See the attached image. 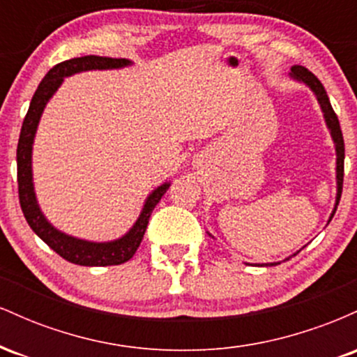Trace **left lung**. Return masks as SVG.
<instances>
[{"instance_id":"1","label":"left lung","mask_w":357,"mask_h":357,"mask_svg":"<svg viewBox=\"0 0 357 357\" xmlns=\"http://www.w3.org/2000/svg\"><path fill=\"white\" fill-rule=\"evenodd\" d=\"M290 79L298 82V84H304L305 87H309L310 90H312L315 99H317L319 105H321V110L324 114V121H326V126H327V129H329L331 137H333V141H334V147H335V184H337V186H335L334 210L329 216V221H331V220H333L335 210H337V204H339V199H341V192H342L344 139H342V132H341V126H339V119H337V116H335L333 105H331V100H329V97H327L326 89H324L321 80H319L312 72H309L305 67H302V65H294V67L290 68ZM329 221H327V223H329ZM208 235L211 236V233H208ZM294 255H296V253H294ZM294 255L287 257L285 260H289V258H292ZM278 264H280V261H273V264H265V265H270V267H273V265H278Z\"/></svg>"}]
</instances>
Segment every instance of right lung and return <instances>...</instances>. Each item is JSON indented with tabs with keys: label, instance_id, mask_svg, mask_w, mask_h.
<instances>
[{
	"label": "right lung",
	"instance_id": "add662e5",
	"mask_svg": "<svg viewBox=\"0 0 357 357\" xmlns=\"http://www.w3.org/2000/svg\"><path fill=\"white\" fill-rule=\"evenodd\" d=\"M130 65H132V61L127 59H110V56L97 55L79 56V59H72L55 65L45 75V79L40 82L33 99L30 102V107H28L26 117L23 121L22 132H20L18 149H16V165H18L20 204H22L24 218H26L31 230L53 252H56L61 258L75 265L107 267V265H121L130 260L134 253L137 252L139 245H141L147 223H149L151 213H153L155 204L161 202L165 192L169 190L171 183H162L161 186H158L149 192L136 223L121 238L110 241H90L67 235V233L60 231L59 228L53 227L50 221L47 220L42 208H40L38 199H36L33 184V161H31L36 129H38L40 119H42V114L45 107H47L48 100L55 96V92L60 89V85L63 84L67 77L89 70H119V68L130 67Z\"/></svg>",
	"mask_w": 357,
	"mask_h": 357
}]
</instances>
